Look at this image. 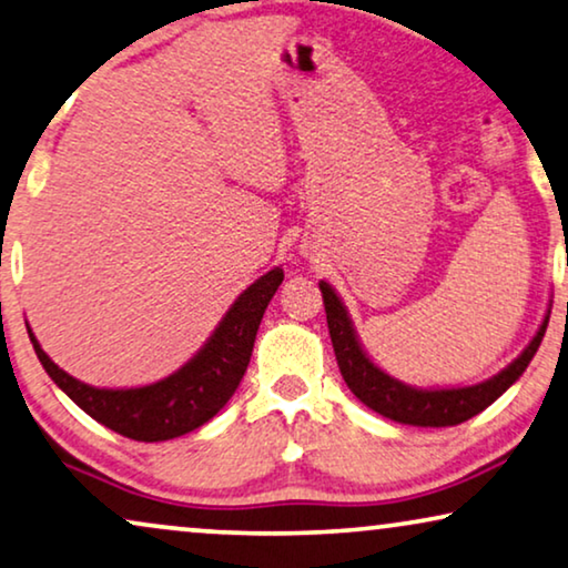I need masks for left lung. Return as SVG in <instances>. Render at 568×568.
Wrapping results in <instances>:
<instances>
[{
	"instance_id": "left-lung-1",
	"label": "left lung",
	"mask_w": 568,
	"mask_h": 568,
	"mask_svg": "<svg viewBox=\"0 0 568 568\" xmlns=\"http://www.w3.org/2000/svg\"><path fill=\"white\" fill-rule=\"evenodd\" d=\"M322 298H324V312H327V327L332 337V347H335L339 374L347 384V389L361 399L363 405L372 407L374 413L384 415V418L405 423V426H457L465 423L473 415L486 410L490 403H496L514 382L525 374V368L530 366L532 355L538 353L546 335L548 316L540 324L538 335L532 337V343L521 351V355L501 374H496L494 379L473 384V387H459V389H415L407 384L392 379L389 374H384L379 366H374L368 361V355L363 353V347L355 337L353 324L347 320L345 306L339 304L337 293L332 291L329 283H320Z\"/></svg>"
}]
</instances>
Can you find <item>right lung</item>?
Returning a JSON list of instances; mask_svg holds the SVG:
<instances>
[{
    "instance_id": "obj_1",
    "label": "right lung",
    "mask_w": 568,
    "mask_h": 568,
    "mask_svg": "<svg viewBox=\"0 0 568 568\" xmlns=\"http://www.w3.org/2000/svg\"><path fill=\"white\" fill-rule=\"evenodd\" d=\"M283 283L275 267L241 293L205 347L176 374L138 389H95L57 366L28 329L38 361L59 389L90 418L134 442H165L205 426L229 403L252 358L264 308Z\"/></svg>"
}]
</instances>
